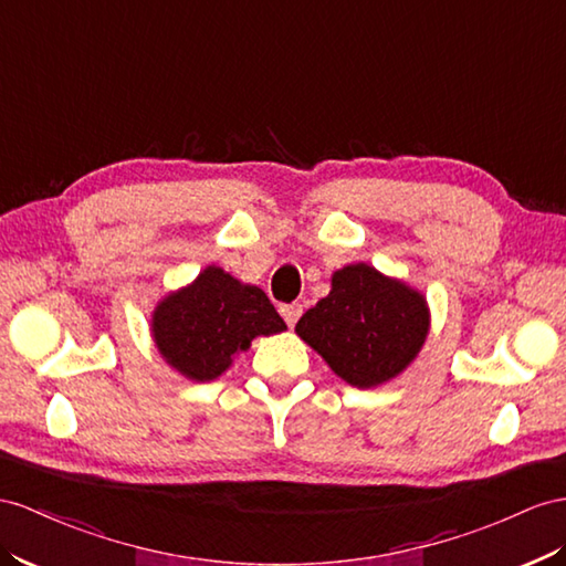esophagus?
<instances>
[{
    "label": "esophagus",
    "instance_id": "obj_1",
    "mask_svg": "<svg viewBox=\"0 0 566 566\" xmlns=\"http://www.w3.org/2000/svg\"><path fill=\"white\" fill-rule=\"evenodd\" d=\"M280 311H282V317L286 321V325L294 327L298 323L301 313H303V306H301V303H286V306H282Z\"/></svg>",
    "mask_w": 566,
    "mask_h": 566
}]
</instances>
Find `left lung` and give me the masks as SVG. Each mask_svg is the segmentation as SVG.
<instances>
[{
    "label": "left lung",
    "instance_id": "8db88e82",
    "mask_svg": "<svg viewBox=\"0 0 566 566\" xmlns=\"http://www.w3.org/2000/svg\"><path fill=\"white\" fill-rule=\"evenodd\" d=\"M428 329L426 296L368 263L332 274L329 294L296 323V335L358 389L378 387L407 370Z\"/></svg>",
    "mask_w": 566,
    "mask_h": 566
}]
</instances>
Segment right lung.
Segmentation results:
<instances>
[{
    "label": "right lung",
    "instance_id": "obj_1",
    "mask_svg": "<svg viewBox=\"0 0 566 566\" xmlns=\"http://www.w3.org/2000/svg\"><path fill=\"white\" fill-rule=\"evenodd\" d=\"M150 329L157 352L174 370L193 382H210L255 337L277 335L286 325L263 289L208 265L191 284L157 303Z\"/></svg>",
    "mask_w": 566,
    "mask_h": 566
}]
</instances>
